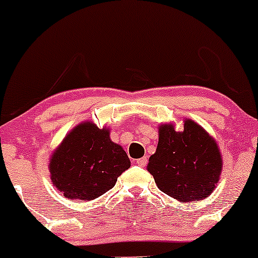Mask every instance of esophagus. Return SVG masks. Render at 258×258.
Returning <instances> with one entry per match:
<instances>
[{
    "instance_id": "esophagus-1",
    "label": "esophagus",
    "mask_w": 258,
    "mask_h": 258,
    "mask_svg": "<svg viewBox=\"0 0 258 258\" xmlns=\"http://www.w3.org/2000/svg\"><path fill=\"white\" fill-rule=\"evenodd\" d=\"M147 158L146 157H143V158H141V159H138L137 160V165L138 166H146L147 165Z\"/></svg>"
}]
</instances>
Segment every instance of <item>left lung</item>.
I'll use <instances>...</instances> for the list:
<instances>
[{
  "label": "left lung",
  "mask_w": 258,
  "mask_h": 258,
  "mask_svg": "<svg viewBox=\"0 0 258 258\" xmlns=\"http://www.w3.org/2000/svg\"><path fill=\"white\" fill-rule=\"evenodd\" d=\"M158 132L157 151L147 165L158 188L179 202L208 197L223 168L216 140L189 118L183 120V131H175L174 123H161Z\"/></svg>",
  "instance_id": "1"
}]
</instances>
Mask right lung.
Returning a JSON list of instances; mask_svg holds the SVG:
<instances>
[{
	"mask_svg": "<svg viewBox=\"0 0 258 258\" xmlns=\"http://www.w3.org/2000/svg\"><path fill=\"white\" fill-rule=\"evenodd\" d=\"M131 166L120 144L110 140V128L93 121L73 127L50 157V179L70 200L90 201L111 189Z\"/></svg>",
	"mask_w": 258,
	"mask_h": 258,
	"instance_id": "obj_1",
	"label": "right lung"
}]
</instances>
